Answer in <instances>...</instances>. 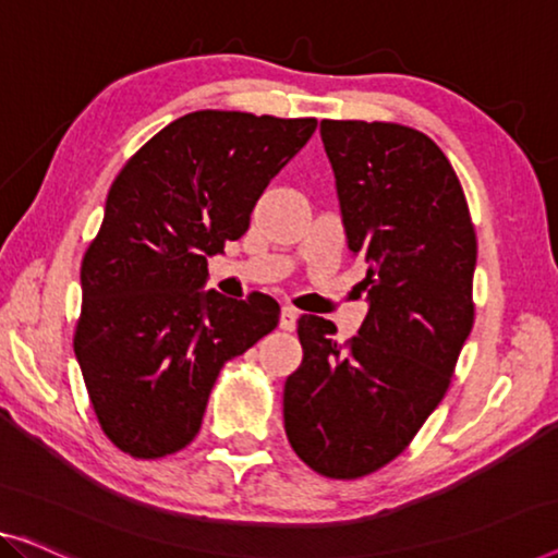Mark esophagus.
<instances>
[{
	"label": "esophagus",
	"mask_w": 558,
	"mask_h": 558,
	"mask_svg": "<svg viewBox=\"0 0 558 558\" xmlns=\"http://www.w3.org/2000/svg\"><path fill=\"white\" fill-rule=\"evenodd\" d=\"M298 315H301V313H298L293 305L282 307V311H280V328H282V330H295V326H298Z\"/></svg>",
	"instance_id": "obj_1"
}]
</instances>
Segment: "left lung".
Instances as JSON below:
<instances>
[{
	"label": "left lung",
	"mask_w": 558,
	"mask_h": 558,
	"mask_svg": "<svg viewBox=\"0 0 558 558\" xmlns=\"http://www.w3.org/2000/svg\"><path fill=\"white\" fill-rule=\"evenodd\" d=\"M348 247L365 265L359 336L301 315L286 380L293 451L328 478H361L405 451L451 384L473 328L476 232L434 140L396 122L323 120Z\"/></svg>",
	"instance_id": "left-lung-1"
}]
</instances>
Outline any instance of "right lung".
Returning <instances> with one entry per match:
<instances>
[{"instance_id": "add662e5", "label": "right lung", "mask_w": 558, "mask_h": 558, "mask_svg": "<svg viewBox=\"0 0 558 558\" xmlns=\"http://www.w3.org/2000/svg\"><path fill=\"white\" fill-rule=\"evenodd\" d=\"M318 128L315 118L199 110L124 162L82 257L74 355L105 436L135 459L197 436L222 365L276 330L280 305L232 301L207 257L251 228L268 182Z\"/></svg>"}]
</instances>
